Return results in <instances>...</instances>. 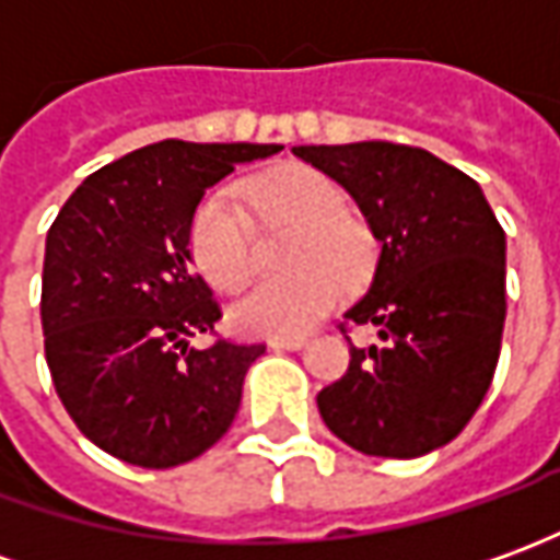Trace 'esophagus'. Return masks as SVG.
<instances>
[{
	"label": "esophagus",
	"instance_id": "esophagus-1",
	"mask_svg": "<svg viewBox=\"0 0 560 560\" xmlns=\"http://www.w3.org/2000/svg\"><path fill=\"white\" fill-rule=\"evenodd\" d=\"M305 341L302 336H295V339H271L268 345H271L273 351H299V348H305Z\"/></svg>",
	"mask_w": 560,
	"mask_h": 560
}]
</instances>
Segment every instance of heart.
<instances>
[{
  "label": "heart",
  "instance_id": "1",
  "mask_svg": "<svg viewBox=\"0 0 560 560\" xmlns=\"http://www.w3.org/2000/svg\"><path fill=\"white\" fill-rule=\"evenodd\" d=\"M249 194L268 219L302 228L289 255L299 271L246 289L228 307V320L243 336H299L339 302L336 276L341 283L363 277L373 253L370 231L345 212V190L317 168H280L253 182ZM190 255L215 289H236L249 277L253 234L234 187H219L200 202L190 224Z\"/></svg>",
  "mask_w": 560,
  "mask_h": 560
}]
</instances>
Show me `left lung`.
Returning a JSON list of instances; mask_svg holds the SVG:
<instances>
[{
    "label": "left lung",
    "mask_w": 560,
    "mask_h": 560,
    "mask_svg": "<svg viewBox=\"0 0 560 560\" xmlns=\"http://www.w3.org/2000/svg\"><path fill=\"white\" fill-rule=\"evenodd\" d=\"M358 202L378 258L345 311L376 326L348 373L317 394L326 429L366 456L416 459L450 444L481 407L505 324V231L481 184L422 148L392 141L305 144Z\"/></svg>",
    "instance_id": "left-lung-1"
}]
</instances>
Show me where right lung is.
Wrapping results in <instances>:
<instances>
[{"mask_svg":"<svg viewBox=\"0 0 560 560\" xmlns=\"http://www.w3.org/2000/svg\"><path fill=\"white\" fill-rule=\"evenodd\" d=\"M280 144L160 141L97 168L45 236L43 332L79 431L141 468L197 459L231 429L265 345L190 348L221 317L194 271L190 224L209 187Z\"/></svg>","mask_w":560,"mask_h":560,"instance_id":"1","label":"right lung"}]
</instances>
